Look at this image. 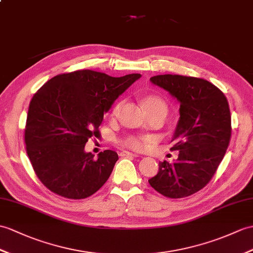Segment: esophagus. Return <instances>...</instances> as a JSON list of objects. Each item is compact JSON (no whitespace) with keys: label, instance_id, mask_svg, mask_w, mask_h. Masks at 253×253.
I'll use <instances>...</instances> for the list:
<instances>
[{"label":"esophagus","instance_id":"1","mask_svg":"<svg viewBox=\"0 0 253 253\" xmlns=\"http://www.w3.org/2000/svg\"><path fill=\"white\" fill-rule=\"evenodd\" d=\"M121 156H133V157H138L139 155L136 153H131V152H128V151H123L120 153Z\"/></svg>","mask_w":253,"mask_h":253}]
</instances>
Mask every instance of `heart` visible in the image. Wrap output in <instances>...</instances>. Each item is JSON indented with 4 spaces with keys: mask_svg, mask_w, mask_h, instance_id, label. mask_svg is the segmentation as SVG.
I'll list each match as a JSON object with an SVG mask.
<instances>
[{
    "mask_svg": "<svg viewBox=\"0 0 253 253\" xmlns=\"http://www.w3.org/2000/svg\"><path fill=\"white\" fill-rule=\"evenodd\" d=\"M122 107H123V101L117 102L113 107L111 115L113 117L119 115ZM143 107L149 114L157 112V111L167 112V105L165 101H164L161 97H158L156 95L146 96L143 99ZM152 140L153 139L149 136H128L122 141V144L134 151H142L146 148V146H148L149 143L152 142Z\"/></svg>",
    "mask_w": 253,
    "mask_h": 253,
    "instance_id": "heart-1",
    "label": "heart"
}]
</instances>
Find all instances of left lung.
Segmentation results:
<instances>
[{"mask_svg": "<svg viewBox=\"0 0 253 253\" xmlns=\"http://www.w3.org/2000/svg\"><path fill=\"white\" fill-rule=\"evenodd\" d=\"M150 81L178 100L180 119L171 140L178 160L158 164L149 183L169 198L190 196L208 184L225 155L232 134L227 99L204 79L164 74Z\"/></svg>", "mask_w": 253, "mask_h": 253, "instance_id": "obj_1", "label": "left lung"}]
</instances>
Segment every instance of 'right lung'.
<instances>
[{"label":"right lung","instance_id":"add662e5","mask_svg":"<svg viewBox=\"0 0 253 253\" xmlns=\"http://www.w3.org/2000/svg\"><path fill=\"white\" fill-rule=\"evenodd\" d=\"M140 78L138 73L113 78L79 70L54 76L34 93L25 142L34 172L47 189L62 197L83 199L107 182L119 155L105 150L95 158L86 153L85 144L100 137L103 114Z\"/></svg>","mask_w":253,"mask_h":253}]
</instances>
